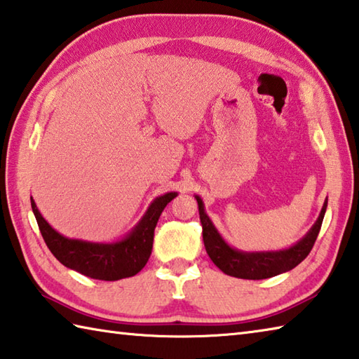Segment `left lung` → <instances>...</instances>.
<instances>
[{"label":"left lung","mask_w":359,"mask_h":359,"mask_svg":"<svg viewBox=\"0 0 359 359\" xmlns=\"http://www.w3.org/2000/svg\"><path fill=\"white\" fill-rule=\"evenodd\" d=\"M199 205V216L202 222V236L205 250L212 262L227 276L245 280H263L269 278L278 273H283L296 268L299 263L310 254L316 238L319 235V230L324 221L327 199L322 205L320 215L314 226L308 230V233L297 241L294 245L282 250H268V252H243L224 240L219 231L215 227V224L205 213V207L199 196H194Z\"/></svg>","instance_id":"left-lung-1"}]
</instances>
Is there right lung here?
<instances>
[{
  "label": "right lung",
  "mask_w": 359,
  "mask_h": 359,
  "mask_svg": "<svg viewBox=\"0 0 359 359\" xmlns=\"http://www.w3.org/2000/svg\"><path fill=\"white\" fill-rule=\"evenodd\" d=\"M175 196L177 193L171 191L154 199L137 226L115 243H91L63 236L40 215L32 198L31 205L48 249L63 266L90 278L115 282L135 276L144 268L152 252L158 217Z\"/></svg>",
  "instance_id": "1"
}]
</instances>
